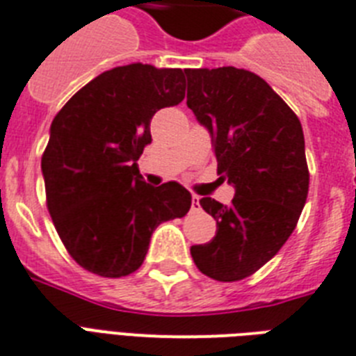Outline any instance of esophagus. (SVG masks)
I'll return each mask as SVG.
<instances>
[{
	"label": "esophagus",
	"mask_w": 356,
	"mask_h": 356,
	"mask_svg": "<svg viewBox=\"0 0 356 356\" xmlns=\"http://www.w3.org/2000/svg\"><path fill=\"white\" fill-rule=\"evenodd\" d=\"M191 207H193V211H198V209H200V198H198L196 195H193L191 198Z\"/></svg>",
	"instance_id": "34e87169"
}]
</instances>
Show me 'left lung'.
<instances>
[{"instance_id": "obj_1", "label": "left lung", "mask_w": 356, "mask_h": 356, "mask_svg": "<svg viewBox=\"0 0 356 356\" xmlns=\"http://www.w3.org/2000/svg\"><path fill=\"white\" fill-rule=\"evenodd\" d=\"M187 106L211 136L229 206L204 196L217 235L191 246L202 274L238 281L257 272L294 232L309 193L305 139L298 115L259 75L237 67L187 70Z\"/></svg>"}]
</instances>
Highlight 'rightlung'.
Returning a JSON list of instances; mask_svg holds the SVG:
<instances>
[{"instance_id": "add662e5", "label": "right lung", "mask_w": 356, "mask_h": 356, "mask_svg": "<svg viewBox=\"0 0 356 356\" xmlns=\"http://www.w3.org/2000/svg\"><path fill=\"white\" fill-rule=\"evenodd\" d=\"M184 97V71L138 62L95 76L53 119L42 156L47 209L65 250L88 272L132 274L156 227L189 211L186 187L149 186L138 167L152 141V115Z\"/></svg>"}]
</instances>
